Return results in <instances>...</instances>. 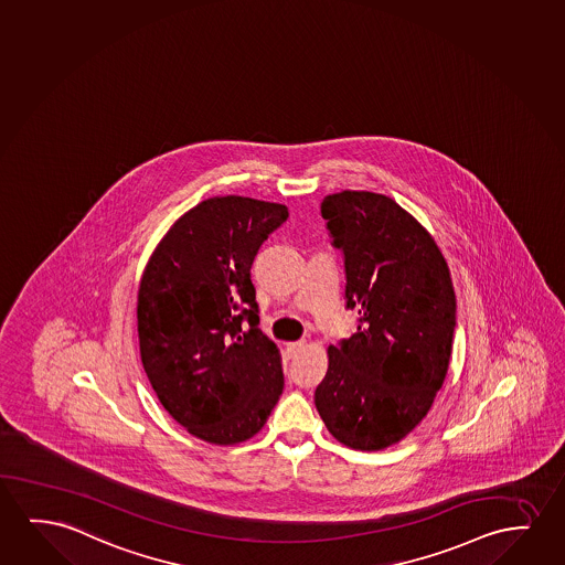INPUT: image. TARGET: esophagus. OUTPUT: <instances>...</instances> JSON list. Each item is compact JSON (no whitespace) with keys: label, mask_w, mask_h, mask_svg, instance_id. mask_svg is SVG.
<instances>
[{"label":"esophagus","mask_w":565,"mask_h":565,"mask_svg":"<svg viewBox=\"0 0 565 565\" xmlns=\"http://www.w3.org/2000/svg\"><path fill=\"white\" fill-rule=\"evenodd\" d=\"M305 348V342L303 340H299V342H291V344H287V355H291V358H294V355H297V353L301 352V350H303Z\"/></svg>","instance_id":"esophagus-1"}]
</instances>
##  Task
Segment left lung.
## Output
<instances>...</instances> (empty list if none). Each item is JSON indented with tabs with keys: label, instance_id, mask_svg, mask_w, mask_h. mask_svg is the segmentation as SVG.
Instances as JSON below:
<instances>
[{
	"label": "left lung",
	"instance_id": "1",
	"mask_svg": "<svg viewBox=\"0 0 565 565\" xmlns=\"http://www.w3.org/2000/svg\"><path fill=\"white\" fill-rule=\"evenodd\" d=\"M344 254L358 332L328 348L315 404L345 447L381 450L426 417L449 367L457 297L439 246L393 198L344 190L322 200Z\"/></svg>",
	"mask_w": 565,
	"mask_h": 565
}]
</instances>
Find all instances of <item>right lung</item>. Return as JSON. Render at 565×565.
<instances>
[{"label": "right lung", "instance_id": "1", "mask_svg": "<svg viewBox=\"0 0 565 565\" xmlns=\"http://www.w3.org/2000/svg\"><path fill=\"white\" fill-rule=\"evenodd\" d=\"M287 215L254 198H207L172 225L141 276V363L163 408L198 439H250L284 391L278 348L258 328L250 266Z\"/></svg>", "mask_w": 565, "mask_h": 565}]
</instances>
